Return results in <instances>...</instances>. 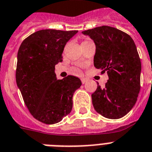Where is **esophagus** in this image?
I'll list each match as a JSON object with an SVG mask.
<instances>
[{
  "label": "esophagus",
  "instance_id": "obj_1",
  "mask_svg": "<svg viewBox=\"0 0 152 152\" xmlns=\"http://www.w3.org/2000/svg\"><path fill=\"white\" fill-rule=\"evenodd\" d=\"M81 81H82V83L84 84V83H86L87 79H86V78H82Z\"/></svg>",
  "mask_w": 152,
  "mask_h": 152
}]
</instances>
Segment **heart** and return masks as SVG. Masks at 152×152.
I'll return each mask as SVG.
<instances>
[{
    "label": "heart",
    "instance_id": "1",
    "mask_svg": "<svg viewBox=\"0 0 152 152\" xmlns=\"http://www.w3.org/2000/svg\"><path fill=\"white\" fill-rule=\"evenodd\" d=\"M86 42H88V41H87V40H84V41H83V43H86Z\"/></svg>",
    "mask_w": 152,
    "mask_h": 152
}]
</instances>
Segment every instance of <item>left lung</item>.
Returning <instances> with one entry per match:
<instances>
[{"mask_svg":"<svg viewBox=\"0 0 152 152\" xmlns=\"http://www.w3.org/2000/svg\"><path fill=\"white\" fill-rule=\"evenodd\" d=\"M82 33L96 44L94 66L109 76L105 86L98 83L92 94L93 107L105 118H122L134 105L141 87L142 64L134 40L126 33L109 26Z\"/></svg>","mask_w":152,"mask_h":152,"instance_id":"8db88e82","label":"left lung"}]
</instances>
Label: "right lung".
I'll use <instances>...</instances> for the list:
<instances>
[{
  "label": "right lung",
  "instance_id": "right-lung-1",
  "mask_svg": "<svg viewBox=\"0 0 152 152\" xmlns=\"http://www.w3.org/2000/svg\"><path fill=\"white\" fill-rule=\"evenodd\" d=\"M77 32L39 30L26 38L18 50L17 85L30 113L43 123H57L69 114L72 96L82 85L78 77L57 80L55 73L65 45Z\"/></svg>",
  "mask_w": 152,
  "mask_h": 152
}]
</instances>
